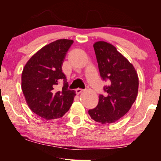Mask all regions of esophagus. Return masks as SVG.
Masks as SVG:
<instances>
[{
  "instance_id": "1",
  "label": "esophagus",
  "mask_w": 161,
  "mask_h": 161,
  "mask_svg": "<svg viewBox=\"0 0 161 161\" xmlns=\"http://www.w3.org/2000/svg\"><path fill=\"white\" fill-rule=\"evenodd\" d=\"M83 91V89H81V88H77L75 90V92H76V94H80V93H82V92Z\"/></svg>"
}]
</instances>
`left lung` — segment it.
<instances>
[{"instance_id":"8db88e82","label":"left lung","mask_w":161,"mask_h":161,"mask_svg":"<svg viewBox=\"0 0 161 161\" xmlns=\"http://www.w3.org/2000/svg\"><path fill=\"white\" fill-rule=\"evenodd\" d=\"M93 48L101 77L108 80L105 96L100 95L96 108L88 110L92 119L102 124L113 123L124 116L135 102L138 76L133 64L112 44L97 41Z\"/></svg>"}]
</instances>
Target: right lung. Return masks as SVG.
I'll list each match as a JSON object with an SVG mask.
<instances>
[{"label":"right lung","instance_id":"1","mask_svg":"<svg viewBox=\"0 0 161 161\" xmlns=\"http://www.w3.org/2000/svg\"><path fill=\"white\" fill-rule=\"evenodd\" d=\"M73 40L59 39L43 46L28 60L21 75V88L28 107L43 119L63 117L73 102L75 91L68 84L62 65ZM62 79L61 90L55 87Z\"/></svg>","mask_w":161,"mask_h":161}]
</instances>
